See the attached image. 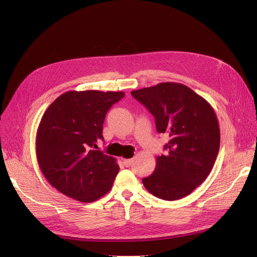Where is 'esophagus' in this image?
Instances as JSON below:
<instances>
[{
	"label": "esophagus",
	"mask_w": 257,
	"mask_h": 257,
	"mask_svg": "<svg viewBox=\"0 0 257 257\" xmlns=\"http://www.w3.org/2000/svg\"><path fill=\"white\" fill-rule=\"evenodd\" d=\"M132 163H133V160L132 159H124V165H125V167H130L131 165H132Z\"/></svg>",
	"instance_id": "obj_1"
}]
</instances>
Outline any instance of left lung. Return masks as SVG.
Listing matches in <instances>:
<instances>
[{
	"label": "left lung",
	"instance_id": "8db88e82",
	"mask_svg": "<svg viewBox=\"0 0 257 257\" xmlns=\"http://www.w3.org/2000/svg\"><path fill=\"white\" fill-rule=\"evenodd\" d=\"M155 117L157 132L171 138L157 156L151 176L144 178L148 192L168 201L193 193L209 175L220 149V127L212 106L188 86L163 82L131 91Z\"/></svg>",
	"mask_w": 257,
	"mask_h": 257
}]
</instances>
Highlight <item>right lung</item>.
Wrapping results in <instances>:
<instances>
[{
	"label": "right lung",
	"instance_id": "add662e5",
	"mask_svg": "<svg viewBox=\"0 0 257 257\" xmlns=\"http://www.w3.org/2000/svg\"><path fill=\"white\" fill-rule=\"evenodd\" d=\"M124 96L70 90L47 108L36 132V159L48 182L63 195L90 203L110 191L119 170L116 159L92 148L103 140L108 109Z\"/></svg>",
	"mask_w": 257,
	"mask_h": 257
}]
</instances>
